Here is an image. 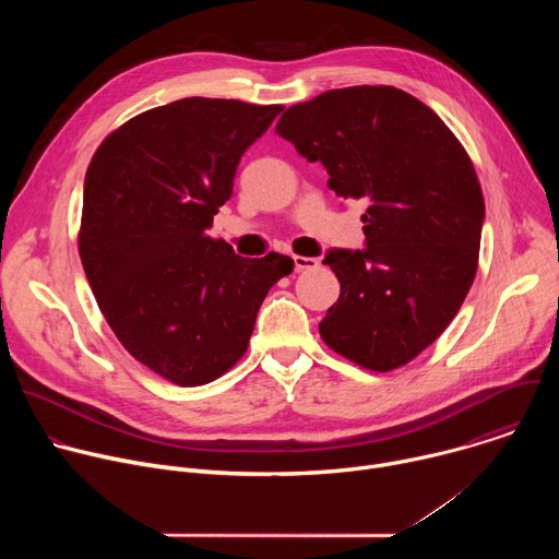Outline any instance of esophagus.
<instances>
[{"label": "esophagus", "instance_id": "esophagus-1", "mask_svg": "<svg viewBox=\"0 0 559 559\" xmlns=\"http://www.w3.org/2000/svg\"><path fill=\"white\" fill-rule=\"evenodd\" d=\"M294 265H296V272L316 270L318 267V259H313V257H294Z\"/></svg>", "mask_w": 559, "mask_h": 559}]
</instances>
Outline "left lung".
Here are the masks:
<instances>
[{"label": "left lung", "mask_w": 559, "mask_h": 559, "mask_svg": "<svg viewBox=\"0 0 559 559\" xmlns=\"http://www.w3.org/2000/svg\"><path fill=\"white\" fill-rule=\"evenodd\" d=\"M276 134L321 162L343 199H367L365 248L330 250L338 300L318 325L371 371L414 360L453 321L475 278L485 199L447 123L393 86L328 91L283 112Z\"/></svg>", "instance_id": "left-lung-1"}]
</instances>
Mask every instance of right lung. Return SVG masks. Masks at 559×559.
I'll return each mask as SVG.
<instances>
[{
    "label": "right lung",
    "instance_id": "add662e5",
    "mask_svg": "<svg viewBox=\"0 0 559 559\" xmlns=\"http://www.w3.org/2000/svg\"><path fill=\"white\" fill-rule=\"evenodd\" d=\"M283 106L188 97L110 132L86 173L79 257L119 343L147 369L199 386L250 345L289 257L243 259L210 238L243 152Z\"/></svg>",
    "mask_w": 559,
    "mask_h": 559
}]
</instances>
